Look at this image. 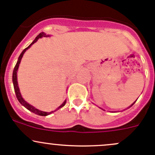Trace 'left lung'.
Listing matches in <instances>:
<instances>
[{
  "label": "left lung",
  "mask_w": 155,
  "mask_h": 155,
  "mask_svg": "<svg viewBox=\"0 0 155 155\" xmlns=\"http://www.w3.org/2000/svg\"><path fill=\"white\" fill-rule=\"evenodd\" d=\"M134 104H135V102H134V104H132V105H131V107H132V106H133V105H134Z\"/></svg>",
  "instance_id": "1"
}]
</instances>
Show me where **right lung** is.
Masks as SVG:
<instances>
[{
	"instance_id": "1",
	"label": "right lung",
	"mask_w": 155,
	"mask_h": 155,
	"mask_svg": "<svg viewBox=\"0 0 155 155\" xmlns=\"http://www.w3.org/2000/svg\"><path fill=\"white\" fill-rule=\"evenodd\" d=\"M49 37V35H46V34H45V33H43V32H42V33H40V34H39L38 35H37V37L35 38V40H34V41H33L32 43H31V44H30L27 48H25V49L22 51V52L21 53V54H20L19 57H18V61H17V63H16V64H15V68H14L13 73H12V82H13L14 90H15V95H16L17 99H18V101H19L20 104H21V105L24 106V107H25L26 109H28V110L31 111V112H34V113L37 114V115H41V116H46V115H49V114L52 113V112H55V111L58 110V109H61V107H63L65 105V104H66V101H65L64 102L63 104H62L60 106V107L58 108L57 109H55V110H54V111H51V112H43V111H40V110H39V109H36V108L33 107V106L30 105L29 104H28V103L26 102V101H25L24 99H23L22 97H21V93H20V91H19V88H18V82H17V70H18V66H19V64H20V62H21V58H22L23 54H24V53L25 52L26 50H27L28 48L30 46H31V45H33L34 43H36V42L37 41V40H38L39 38H41V37Z\"/></svg>"
}]
</instances>
